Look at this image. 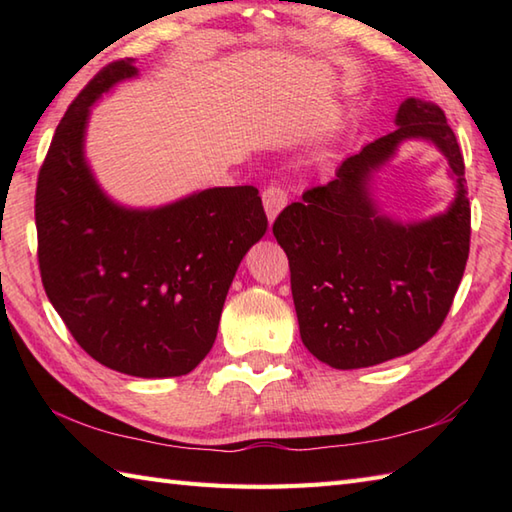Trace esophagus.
I'll use <instances>...</instances> for the list:
<instances>
[{"label":"esophagus","instance_id":"esophagus-1","mask_svg":"<svg viewBox=\"0 0 512 512\" xmlns=\"http://www.w3.org/2000/svg\"><path fill=\"white\" fill-rule=\"evenodd\" d=\"M262 202H264V209L268 215V222L273 224L275 217L284 211V206L288 204V193L284 191L281 184H268L262 193Z\"/></svg>","mask_w":512,"mask_h":512}]
</instances>
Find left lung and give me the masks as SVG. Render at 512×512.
Listing matches in <instances>:
<instances>
[{"label": "left lung", "mask_w": 512, "mask_h": 512, "mask_svg": "<svg viewBox=\"0 0 512 512\" xmlns=\"http://www.w3.org/2000/svg\"><path fill=\"white\" fill-rule=\"evenodd\" d=\"M396 125L273 224L288 255L301 341L334 369L372 367L427 343L449 314L469 259L464 158L447 116L411 96L400 103ZM407 139L436 146L456 182L450 209L429 221L400 223L373 200V173Z\"/></svg>", "instance_id": "obj_1"}]
</instances>
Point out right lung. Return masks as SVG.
<instances>
[{
  "instance_id": "1",
  "label": "right lung",
  "mask_w": 512,
  "mask_h": 512,
  "mask_svg": "<svg viewBox=\"0 0 512 512\" xmlns=\"http://www.w3.org/2000/svg\"><path fill=\"white\" fill-rule=\"evenodd\" d=\"M134 76L132 59L110 63L61 118L37 180V255L50 303L94 361L169 378L211 352L237 266L268 220L248 184L156 209L123 206L101 189L85 158L90 110Z\"/></svg>"
}]
</instances>
